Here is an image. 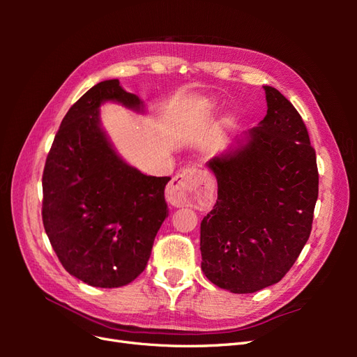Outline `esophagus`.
<instances>
[{"label":"esophagus","mask_w":357,"mask_h":357,"mask_svg":"<svg viewBox=\"0 0 357 357\" xmlns=\"http://www.w3.org/2000/svg\"><path fill=\"white\" fill-rule=\"evenodd\" d=\"M211 181L198 169H185L177 174L167 188V199L174 207L201 205L211 193Z\"/></svg>","instance_id":"34e87169"}]
</instances>
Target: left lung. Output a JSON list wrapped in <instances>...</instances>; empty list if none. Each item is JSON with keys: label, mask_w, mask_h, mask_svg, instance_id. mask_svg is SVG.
<instances>
[{"label": "left lung", "mask_w": 357, "mask_h": 357, "mask_svg": "<svg viewBox=\"0 0 357 357\" xmlns=\"http://www.w3.org/2000/svg\"><path fill=\"white\" fill-rule=\"evenodd\" d=\"M264 121L231 152L208 160L218 201L201 222V268L232 294L278 283L308 241L319 197L316 150L284 95L264 86Z\"/></svg>", "instance_id": "8db88e82"}]
</instances>
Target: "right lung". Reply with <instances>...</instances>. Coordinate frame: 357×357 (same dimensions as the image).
<instances>
[{
  "label": "right lung",
  "instance_id": "right-lung-1",
  "mask_svg": "<svg viewBox=\"0 0 357 357\" xmlns=\"http://www.w3.org/2000/svg\"><path fill=\"white\" fill-rule=\"evenodd\" d=\"M104 101L139 110L117 79L95 84L62 119L43 171V225L59 262L93 287H121L144 271L168 215L169 177L144 176L116 155L100 128Z\"/></svg>",
  "mask_w": 357,
  "mask_h": 357
}]
</instances>
